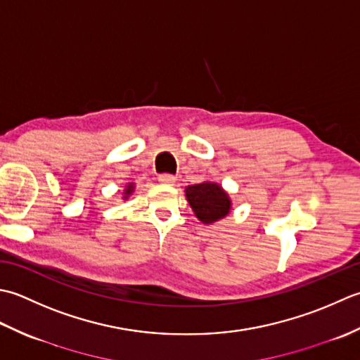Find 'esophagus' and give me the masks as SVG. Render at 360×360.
<instances>
[{"instance_id":"esophagus-1","label":"esophagus","mask_w":360,"mask_h":360,"mask_svg":"<svg viewBox=\"0 0 360 360\" xmlns=\"http://www.w3.org/2000/svg\"><path fill=\"white\" fill-rule=\"evenodd\" d=\"M158 180H160V183H163V185H167V186H174L175 185V179L172 174H161L160 177H158Z\"/></svg>"}]
</instances>
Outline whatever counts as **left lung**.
<instances>
[{"label":"left lung","instance_id":"8db88e82","mask_svg":"<svg viewBox=\"0 0 360 360\" xmlns=\"http://www.w3.org/2000/svg\"><path fill=\"white\" fill-rule=\"evenodd\" d=\"M186 200L195 217L203 224H212L224 219L231 210V200L217 183L203 181L185 189Z\"/></svg>","mask_w":360,"mask_h":360}]
</instances>
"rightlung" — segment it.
I'll use <instances>...</instances> for the list:
<instances>
[{
	"label": "right lung",
	"instance_id": "add662e5",
	"mask_svg": "<svg viewBox=\"0 0 360 360\" xmlns=\"http://www.w3.org/2000/svg\"><path fill=\"white\" fill-rule=\"evenodd\" d=\"M134 189H135L134 183H129V185L126 186V189H124V200L129 199V195H130L131 193H134Z\"/></svg>",
	"mask_w": 360,
	"mask_h": 360
}]
</instances>
